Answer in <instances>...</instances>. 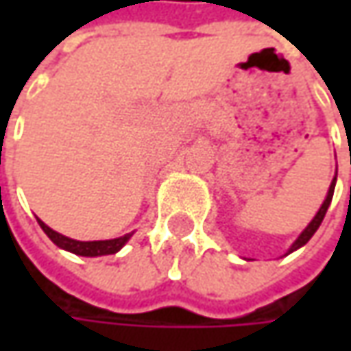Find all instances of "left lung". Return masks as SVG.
Here are the masks:
<instances>
[{"mask_svg": "<svg viewBox=\"0 0 351 351\" xmlns=\"http://www.w3.org/2000/svg\"><path fill=\"white\" fill-rule=\"evenodd\" d=\"M336 176H338V169H336ZM336 176H334V180H332L330 187H328V193H326V199L322 201V205H320V209H318V213L313 217V221L304 226V230L301 232V234L297 236V240L291 244V248L287 250V254H291V252H295V250H299L301 246H304L311 238H313V234L318 230V226H320V223H322V219H324V215H326V210H328V207H330L332 203V195H334V187H336ZM285 254V256H287Z\"/></svg>", "mask_w": 351, "mask_h": 351, "instance_id": "1", "label": "left lung"}]
</instances>
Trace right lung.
<instances>
[{"label": "right lung", "instance_id": "right-lung-1", "mask_svg": "<svg viewBox=\"0 0 351 351\" xmlns=\"http://www.w3.org/2000/svg\"><path fill=\"white\" fill-rule=\"evenodd\" d=\"M40 228L45 230V234L58 246V248L66 250V252H72L75 256H86V258H95V256H109V254H117L119 250L123 248L130 240L132 232H128L125 236H119V238H111V240H93V242H82V240H74V238H68V236L60 234L56 230H52L48 224H45L40 219H36Z\"/></svg>", "mask_w": 351, "mask_h": 351}]
</instances>
